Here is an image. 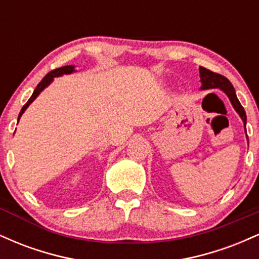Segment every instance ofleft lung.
<instances>
[{
    "mask_svg": "<svg viewBox=\"0 0 259 259\" xmlns=\"http://www.w3.org/2000/svg\"><path fill=\"white\" fill-rule=\"evenodd\" d=\"M200 81H201V88L200 90H208V89H219L224 92L225 95L229 97L230 100L231 105H233L234 109L237 112V114L240 115L243 121V126H245V133H246V112L243 109V107L240 103V101L237 100L236 92H235L234 86L231 85V82L225 78V76L221 75V74H217L210 72V70L206 69V68L200 67ZM246 139H247L248 142V136L247 133H246Z\"/></svg>",
    "mask_w": 259,
    "mask_h": 259,
    "instance_id": "1",
    "label": "left lung"
}]
</instances>
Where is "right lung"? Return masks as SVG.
<instances>
[{
	"instance_id": "add662e5",
	"label": "right lung",
	"mask_w": 259,
	"mask_h": 259,
	"mask_svg": "<svg viewBox=\"0 0 259 259\" xmlns=\"http://www.w3.org/2000/svg\"><path fill=\"white\" fill-rule=\"evenodd\" d=\"M74 72H76V70H75V65H64V67L57 68V69L52 70V72H50L49 74H47V75L45 76V78H44L42 80H41L40 82H38V85L36 86V89H35L34 92H32L31 97H30V99H29L28 102H26L25 105L23 106L22 111H20L19 115H18V121H19L20 117H22L23 113L25 112V109L28 108V107L31 105L32 101H34L35 99H36V97L38 96V95H40L41 92H42V91L45 90V89L47 88V86H49L50 84H51V82L53 81V79L57 78V76H62V75H64V74H72V73H74ZM14 133H16V132H14Z\"/></svg>"
}]
</instances>
